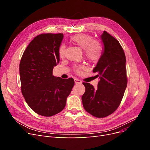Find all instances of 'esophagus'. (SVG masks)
Masks as SVG:
<instances>
[{
	"instance_id": "34e87169",
	"label": "esophagus",
	"mask_w": 150,
	"mask_h": 150,
	"mask_svg": "<svg viewBox=\"0 0 150 150\" xmlns=\"http://www.w3.org/2000/svg\"><path fill=\"white\" fill-rule=\"evenodd\" d=\"M74 82L76 84H81L82 83V82H81V81L78 79H74Z\"/></svg>"
}]
</instances>
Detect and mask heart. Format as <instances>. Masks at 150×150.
<instances>
[{
    "instance_id": "1",
    "label": "heart",
    "mask_w": 150,
    "mask_h": 150,
    "mask_svg": "<svg viewBox=\"0 0 150 150\" xmlns=\"http://www.w3.org/2000/svg\"><path fill=\"white\" fill-rule=\"evenodd\" d=\"M71 41L81 49L84 50V55L91 62H97L101 56V49L96 40H93L90 35L87 34H76L71 38ZM65 51V46L61 45L59 49L60 57H63ZM84 68L82 66L76 67L77 72H81Z\"/></svg>"
}]
</instances>
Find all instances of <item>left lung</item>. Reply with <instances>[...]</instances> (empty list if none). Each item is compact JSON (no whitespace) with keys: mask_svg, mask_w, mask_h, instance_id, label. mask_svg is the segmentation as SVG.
I'll list each match as a JSON object with an SVG mask.
<instances>
[{"mask_svg":"<svg viewBox=\"0 0 150 150\" xmlns=\"http://www.w3.org/2000/svg\"><path fill=\"white\" fill-rule=\"evenodd\" d=\"M103 44L101 57L94 68L99 83L94 88L83 83L85 93L82 96L84 108L96 117H106L118 108L127 86L126 57L120 42L103 31L101 35Z\"/></svg>","mask_w":150,"mask_h":150,"instance_id":"obj_1","label":"left lung"}]
</instances>
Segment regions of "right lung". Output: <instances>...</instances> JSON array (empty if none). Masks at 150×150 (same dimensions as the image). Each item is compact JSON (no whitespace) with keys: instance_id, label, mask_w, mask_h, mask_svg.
<instances>
[{"instance_id":"add662e5","label":"right lung","mask_w":150,"mask_h":150,"mask_svg":"<svg viewBox=\"0 0 150 150\" xmlns=\"http://www.w3.org/2000/svg\"><path fill=\"white\" fill-rule=\"evenodd\" d=\"M63 34H40L32 40L19 65L22 93L29 106L37 114L52 116L64 108L74 85L72 78L52 75L59 62Z\"/></svg>"}]
</instances>
